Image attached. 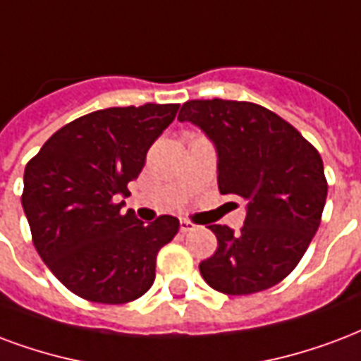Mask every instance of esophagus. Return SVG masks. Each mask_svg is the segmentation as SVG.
<instances>
[{
  "label": "esophagus",
  "mask_w": 361,
  "mask_h": 361,
  "mask_svg": "<svg viewBox=\"0 0 361 361\" xmlns=\"http://www.w3.org/2000/svg\"><path fill=\"white\" fill-rule=\"evenodd\" d=\"M195 228H197V226H195L193 221H189V220H181V221H180L181 233H189V231H193Z\"/></svg>",
  "instance_id": "esophagus-1"
}]
</instances>
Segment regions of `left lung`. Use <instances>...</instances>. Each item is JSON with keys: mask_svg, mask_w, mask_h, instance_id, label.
<instances>
[{"mask_svg": "<svg viewBox=\"0 0 361 361\" xmlns=\"http://www.w3.org/2000/svg\"><path fill=\"white\" fill-rule=\"evenodd\" d=\"M178 120L214 141L220 193L247 201L237 233L210 226L218 248L199 264L202 279L235 296L274 287L300 262L322 221L327 180L317 149L287 120L248 101L193 99Z\"/></svg>", "mask_w": 361, "mask_h": 361, "instance_id": "8db88e82", "label": "left lung"}]
</instances>
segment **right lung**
Returning <instances> with one entry per match:
<instances>
[{
	"mask_svg": "<svg viewBox=\"0 0 361 361\" xmlns=\"http://www.w3.org/2000/svg\"><path fill=\"white\" fill-rule=\"evenodd\" d=\"M180 105L113 106L72 120L24 168L23 208L53 276L90 302L126 304L154 281L157 255L180 229L173 216L143 224L120 212L128 183Z\"/></svg>",
	"mask_w": 361,
	"mask_h": 361,
	"instance_id": "obj_1",
	"label": "right lung"
}]
</instances>
